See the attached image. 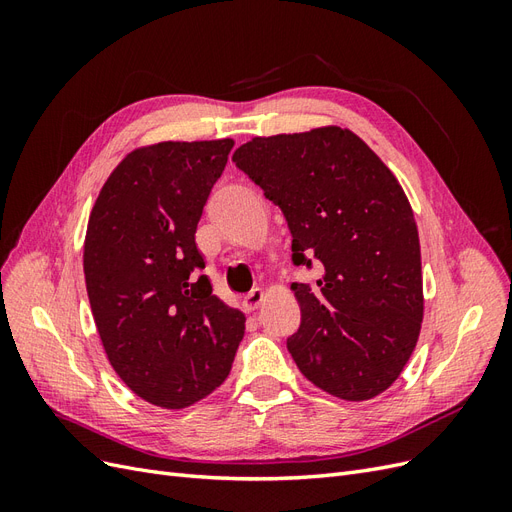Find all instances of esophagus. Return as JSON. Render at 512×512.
I'll use <instances>...</instances> for the list:
<instances>
[{"label": "esophagus", "mask_w": 512, "mask_h": 512, "mask_svg": "<svg viewBox=\"0 0 512 512\" xmlns=\"http://www.w3.org/2000/svg\"><path fill=\"white\" fill-rule=\"evenodd\" d=\"M262 299H265V292H262L260 288H254V290L243 299V307L247 309V312H254V309L260 307Z\"/></svg>", "instance_id": "1"}]
</instances>
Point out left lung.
<instances>
[{
	"mask_svg": "<svg viewBox=\"0 0 512 512\" xmlns=\"http://www.w3.org/2000/svg\"><path fill=\"white\" fill-rule=\"evenodd\" d=\"M232 162L282 209L294 267L318 265L314 286L292 284L301 374L348 401L389 389L423 322L421 245L395 175L342 128L256 136Z\"/></svg>",
	"mask_w": 512,
	"mask_h": 512,
	"instance_id": "8db88e82",
	"label": "left lung"
}]
</instances>
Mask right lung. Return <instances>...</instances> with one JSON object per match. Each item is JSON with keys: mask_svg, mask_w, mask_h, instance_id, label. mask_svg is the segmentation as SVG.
Listing matches in <instances>:
<instances>
[{"mask_svg": "<svg viewBox=\"0 0 512 512\" xmlns=\"http://www.w3.org/2000/svg\"><path fill=\"white\" fill-rule=\"evenodd\" d=\"M232 138L158 143L113 170L91 211L85 284L117 376L153 406L179 410L230 374L245 316L213 294L196 226Z\"/></svg>", "mask_w": 512, "mask_h": 512, "instance_id": "1", "label": "right lung"}]
</instances>
